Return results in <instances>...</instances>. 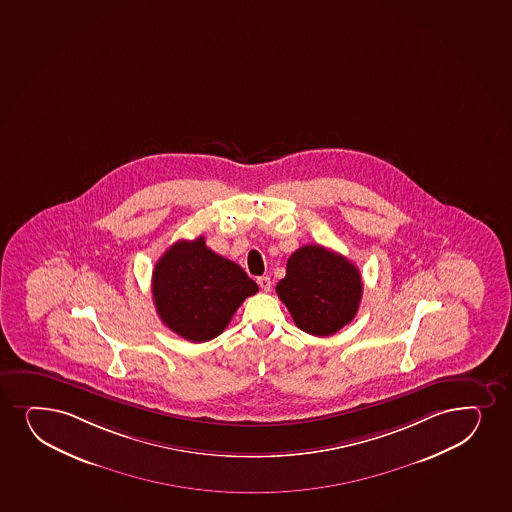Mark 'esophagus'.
I'll use <instances>...</instances> for the list:
<instances>
[{"instance_id":"34e87169","label":"esophagus","mask_w":512,"mask_h":512,"mask_svg":"<svg viewBox=\"0 0 512 512\" xmlns=\"http://www.w3.org/2000/svg\"><path fill=\"white\" fill-rule=\"evenodd\" d=\"M257 283H259L260 289L265 291V293H269L271 291L272 281L271 277L262 276L257 279Z\"/></svg>"}]
</instances>
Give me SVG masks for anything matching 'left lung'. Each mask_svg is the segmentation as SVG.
I'll return each mask as SVG.
<instances>
[{
	"mask_svg": "<svg viewBox=\"0 0 512 512\" xmlns=\"http://www.w3.org/2000/svg\"><path fill=\"white\" fill-rule=\"evenodd\" d=\"M276 291L301 331L325 337L355 319L363 283L356 265L341 253L305 245L289 257Z\"/></svg>",
	"mask_w": 512,
	"mask_h": 512,
	"instance_id": "left-lung-1",
	"label": "left lung"
}]
</instances>
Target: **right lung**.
Returning a JSON list of instances; mask_svg holds the SVG:
<instances>
[{
  "instance_id": "obj_1",
  "label": "right lung",
  "mask_w": 512,
  "mask_h": 512,
  "mask_svg": "<svg viewBox=\"0 0 512 512\" xmlns=\"http://www.w3.org/2000/svg\"><path fill=\"white\" fill-rule=\"evenodd\" d=\"M257 291L259 286L240 265L207 248L204 236L176 241L152 272L159 319L192 343L219 336L245 298Z\"/></svg>"
}]
</instances>
